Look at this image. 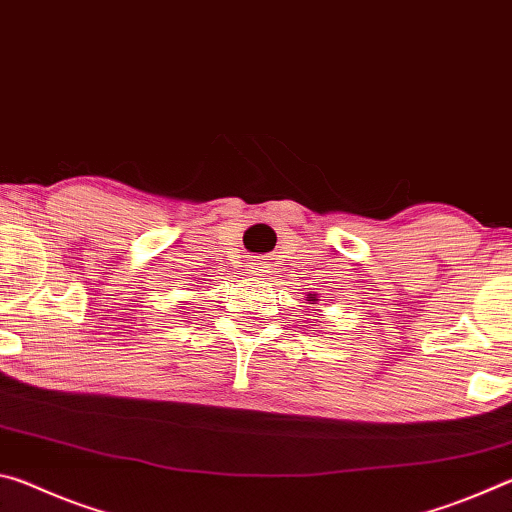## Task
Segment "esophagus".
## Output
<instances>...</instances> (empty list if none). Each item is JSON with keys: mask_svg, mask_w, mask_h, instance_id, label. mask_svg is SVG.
Masks as SVG:
<instances>
[{"mask_svg": "<svg viewBox=\"0 0 512 512\" xmlns=\"http://www.w3.org/2000/svg\"><path fill=\"white\" fill-rule=\"evenodd\" d=\"M268 268L266 262H262V259H255L253 266H250V271H253L255 275H264V271Z\"/></svg>", "mask_w": 512, "mask_h": 512, "instance_id": "esophagus-1", "label": "esophagus"}]
</instances>
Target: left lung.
<instances>
[{
  "instance_id": "1",
  "label": "left lung",
  "mask_w": 512,
  "mask_h": 512,
  "mask_svg": "<svg viewBox=\"0 0 512 512\" xmlns=\"http://www.w3.org/2000/svg\"><path fill=\"white\" fill-rule=\"evenodd\" d=\"M314 296H316V293H314ZM314 296H311V293H309V298H311V300H314V302H316V300H318V298H314ZM314 302H311V305H314Z\"/></svg>"
}]
</instances>
